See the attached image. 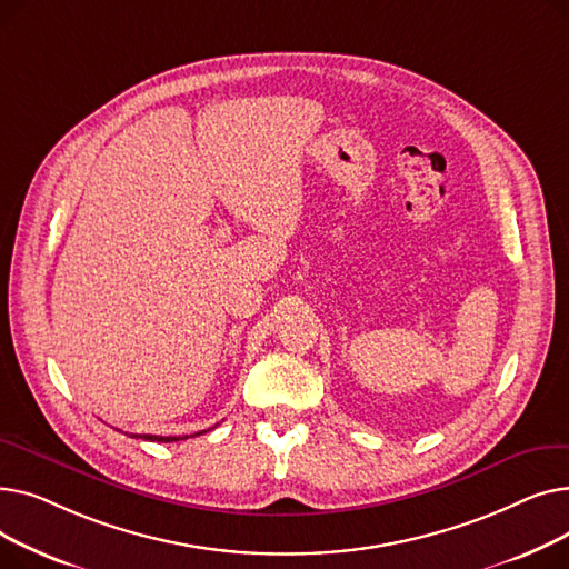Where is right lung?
Segmentation results:
<instances>
[{"label":"right lung","mask_w":569,"mask_h":569,"mask_svg":"<svg viewBox=\"0 0 569 569\" xmlns=\"http://www.w3.org/2000/svg\"><path fill=\"white\" fill-rule=\"evenodd\" d=\"M200 433H204V431H198V433H193V436H200ZM131 438H142V440H154V442H174V440H184V438H189V436H149V433H131Z\"/></svg>","instance_id":"right-lung-1"}]
</instances>
